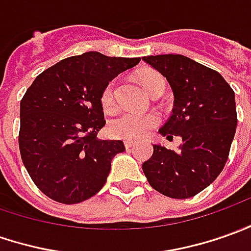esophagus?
Returning a JSON list of instances; mask_svg holds the SVG:
<instances>
[{
    "instance_id": "1",
    "label": "esophagus",
    "mask_w": 251,
    "mask_h": 251,
    "mask_svg": "<svg viewBox=\"0 0 251 251\" xmlns=\"http://www.w3.org/2000/svg\"><path fill=\"white\" fill-rule=\"evenodd\" d=\"M124 144H125V147L127 148V150H129V148H132L133 146H134V143H133L132 140H125V143H124Z\"/></svg>"
}]
</instances>
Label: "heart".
<instances>
[{
    "instance_id": "1",
    "label": "heart",
    "mask_w": 251,
    "mask_h": 251,
    "mask_svg": "<svg viewBox=\"0 0 251 251\" xmlns=\"http://www.w3.org/2000/svg\"><path fill=\"white\" fill-rule=\"evenodd\" d=\"M158 83H165V79L159 74H150L144 78V88L151 92ZM117 79H112L104 86L100 101L105 111H110L117 105L115 97ZM159 118L155 114H141V112L125 111L117 115L108 122V132L112 137L122 140H139L147 136L151 129L158 125Z\"/></svg>"
}]
</instances>
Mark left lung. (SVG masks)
Returning <instances> with one entry per match:
<instances>
[{"mask_svg": "<svg viewBox=\"0 0 251 251\" xmlns=\"http://www.w3.org/2000/svg\"><path fill=\"white\" fill-rule=\"evenodd\" d=\"M166 78L175 95L162 136H180L177 151L154 144L143 163L150 185L169 198L187 199L209 187L223 172L236 132L235 92L216 70L183 54L144 56Z\"/></svg>", "mask_w": 251, "mask_h": 251, "instance_id": "obj_1", "label": "left lung"}]
</instances>
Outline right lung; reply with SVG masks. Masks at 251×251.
Here are the masks:
<instances>
[{"label": "right lung", "instance_id": "1", "mask_svg": "<svg viewBox=\"0 0 251 251\" xmlns=\"http://www.w3.org/2000/svg\"><path fill=\"white\" fill-rule=\"evenodd\" d=\"M140 57L99 52L71 56L42 71L20 101L19 148L35 185L47 197L79 203L103 188L121 140L97 139L105 125L101 92Z\"/></svg>", "mask_w": 251, "mask_h": 251}]
</instances>
